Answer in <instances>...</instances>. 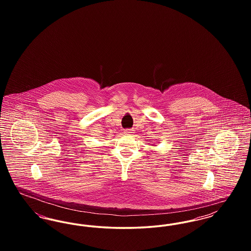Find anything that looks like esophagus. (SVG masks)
Wrapping results in <instances>:
<instances>
[{
	"instance_id": "34e87169",
	"label": "esophagus",
	"mask_w": 251,
	"mask_h": 251,
	"mask_svg": "<svg viewBox=\"0 0 251 251\" xmlns=\"http://www.w3.org/2000/svg\"><path fill=\"white\" fill-rule=\"evenodd\" d=\"M124 133H125V134H127V135H131V134L133 133V130H131V129L125 130V131H124Z\"/></svg>"
}]
</instances>
